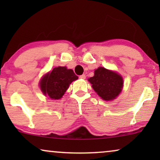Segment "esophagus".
<instances>
[{
	"instance_id": "esophagus-1",
	"label": "esophagus",
	"mask_w": 160,
	"mask_h": 160,
	"mask_svg": "<svg viewBox=\"0 0 160 160\" xmlns=\"http://www.w3.org/2000/svg\"><path fill=\"white\" fill-rule=\"evenodd\" d=\"M79 78H82V79H85V78H86V75H85V74H82V75H81L79 76Z\"/></svg>"
}]
</instances>
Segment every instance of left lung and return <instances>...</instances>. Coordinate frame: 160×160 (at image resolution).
<instances>
[{
	"label": "left lung",
	"mask_w": 160,
	"mask_h": 160,
	"mask_svg": "<svg viewBox=\"0 0 160 160\" xmlns=\"http://www.w3.org/2000/svg\"><path fill=\"white\" fill-rule=\"evenodd\" d=\"M88 81L98 95L106 101L114 100L123 88L122 76L103 67L96 69L94 76L88 78Z\"/></svg>",
	"instance_id": "obj_1"
}]
</instances>
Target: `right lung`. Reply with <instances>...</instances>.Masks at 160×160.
<instances>
[{"instance_id":"1","label":"right lung","mask_w":160,"mask_h":160,"mask_svg":"<svg viewBox=\"0 0 160 160\" xmlns=\"http://www.w3.org/2000/svg\"><path fill=\"white\" fill-rule=\"evenodd\" d=\"M78 79V76L73 70L66 67L59 66L49 72L41 78L40 88L44 95L51 99H60L73 81Z\"/></svg>"}]
</instances>
